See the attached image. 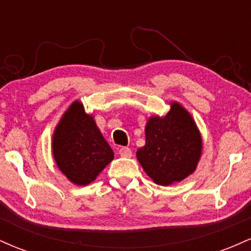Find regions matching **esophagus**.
I'll return each mask as SVG.
<instances>
[{
	"label": "esophagus",
	"instance_id": "34e87169",
	"mask_svg": "<svg viewBox=\"0 0 251 251\" xmlns=\"http://www.w3.org/2000/svg\"><path fill=\"white\" fill-rule=\"evenodd\" d=\"M119 154L122 155V157L129 158V157H132V151L129 148H122L119 150Z\"/></svg>",
	"mask_w": 251,
	"mask_h": 251
}]
</instances>
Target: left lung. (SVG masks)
Instances as JSON below:
<instances>
[{"label":"left lung","instance_id":"left-lung-1","mask_svg":"<svg viewBox=\"0 0 251 251\" xmlns=\"http://www.w3.org/2000/svg\"><path fill=\"white\" fill-rule=\"evenodd\" d=\"M145 135V146L138 150L137 158L154 183L169 185L195 171L201 138L191 116L179 103H172L165 117L150 118Z\"/></svg>","mask_w":251,"mask_h":251}]
</instances>
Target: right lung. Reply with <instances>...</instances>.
Segmentation results:
<instances>
[{
  "instance_id": "obj_1",
  "label": "right lung",
  "mask_w": 251,
  "mask_h": 251,
  "mask_svg": "<svg viewBox=\"0 0 251 251\" xmlns=\"http://www.w3.org/2000/svg\"><path fill=\"white\" fill-rule=\"evenodd\" d=\"M53 154L62 174L76 185L93 181L114 155L79 101L72 103L54 132Z\"/></svg>"
}]
</instances>
